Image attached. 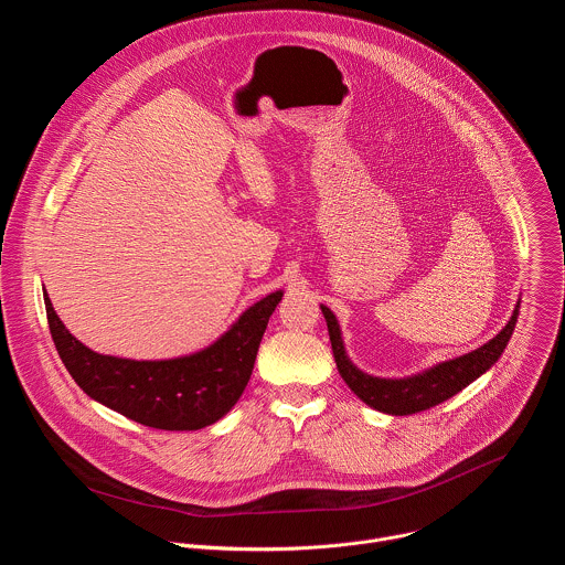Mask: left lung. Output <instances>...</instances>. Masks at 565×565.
<instances>
[{"label":"left lung","instance_id":"1","mask_svg":"<svg viewBox=\"0 0 565 565\" xmlns=\"http://www.w3.org/2000/svg\"><path fill=\"white\" fill-rule=\"evenodd\" d=\"M320 309L327 320L335 367L341 372L343 381L363 403L392 416H407V414L429 409L447 398H452L472 381H477L481 374H486L501 359L519 318V305H516L512 318L492 338V341L466 356L438 363L436 367L409 379H376V376L363 374L359 367L352 365V361L345 354L341 327H338L335 316L324 305H320Z\"/></svg>","mask_w":565,"mask_h":565}]
</instances>
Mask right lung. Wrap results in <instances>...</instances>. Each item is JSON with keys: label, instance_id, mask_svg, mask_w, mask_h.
<instances>
[{"label": "right lung", "instance_id": "add662e5", "mask_svg": "<svg viewBox=\"0 0 565 565\" xmlns=\"http://www.w3.org/2000/svg\"><path fill=\"white\" fill-rule=\"evenodd\" d=\"M282 300L274 291L249 307L232 329L191 356L171 361H129L95 354L82 345L44 305L53 343L73 381L97 403L156 429H202L227 414L243 396L269 316Z\"/></svg>", "mask_w": 565, "mask_h": 565}]
</instances>
